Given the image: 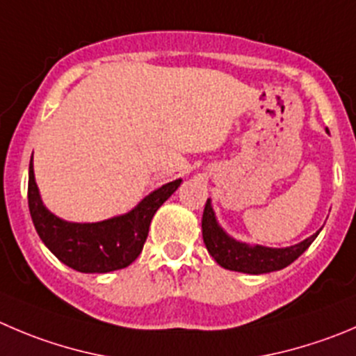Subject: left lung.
<instances>
[{
	"label": "left lung",
	"instance_id": "1",
	"mask_svg": "<svg viewBox=\"0 0 356 356\" xmlns=\"http://www.w3.org/2000/svg\"><path fill=\"white\" fill-rule=\"evenodd\" d=\"M320 231H316L313 236L293 246L270 248V246L250 245V243L238 241V239L227 234L223 231V227L218 223V220H216L211 199L206 201L204 213H202V239H204L209 255L223 269L238 270V273L246 274H266L290 266L293 260L299 259L309 248V245L316 239Z\"/></svg>",
	"mask_w": 356,
	"mask_h": 356
}]
</instances>
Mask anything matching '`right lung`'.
Here are the masks:
<instances>
[{
    "mask_svg": "<svg viewBox=\"0 0 356 356\" xmlns=\"http://www.w3.org/2000/svg\"><path fill=\"white\" fill-rule=\"evenodd\" d=\"M180 184L181 178L162 185L124 215L101 222H67L43 204L31 157L28 184L29 213L43 245L60 262L79 273H111L131 266L138 259L147 241L152 218Z\"/></svg>",
    "mask_w": 356,
    "mask_h": 356,
    "instance_id": "add662e5",
    "label": "right lung"
}]
</instances>
